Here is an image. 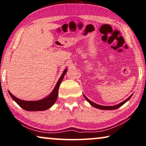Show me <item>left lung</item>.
<instances>
[{
	"instance_id": "1",
	"label": "left lung",
	"mask_w": 146,
	"mask_h": 146,
	"mask_svg": "<svg viewBox=\"0 0 146 146\" xmlns=\"http://www.w3.org/2000/svg\"><path fill=\"white\" fill-rule=\"evenodd\" d=\"M132 95H133V94L131 95V96L129 97V98L126 99L125 101H122V102L120 103L119 104H117V105H114V106H103V105H100L96 104V103H94V102H93V101H90V99H89L87 98V97H86L84 94V98H85V99H86V100H87V101H88V102L90 103V104L91 105H92V106H93L94 107H96V108H97V109H102V110H115V109H118V108H119V107H121L122 105H124V103H125L126 102H127V101H128V100H129V99L131 98V97L132 96Z\"/></svg>"
}]
</instances>
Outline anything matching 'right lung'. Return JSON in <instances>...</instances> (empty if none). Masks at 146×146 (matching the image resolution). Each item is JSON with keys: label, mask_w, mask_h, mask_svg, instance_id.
<instances>
[{"label": "right lung", "mask_w": 146, "mask_h": 146, "mask_svg": "<svg viewBox=\"0 0 146 146\" xmlns=\"http://www.w3.org/2000/svg\"><path fill=\"white\" fill-rule=\"evenodd\" d=\"M68 69H64L61 76L59 78L57 83H56L55 87L53 89L52 92L48 95L47 98L40 99L37 101H24L16 98L14 95H12L9 91L10 96H11L12 99L20 106L21 108L26 110L27 111H45L51 107L54 103L56 102V99L58 98V88L60 86L61 82L62 81L63 78H64L65 74L66 73Z\"/></svg>", "instance_id": "obj_1"}]
</instances>
